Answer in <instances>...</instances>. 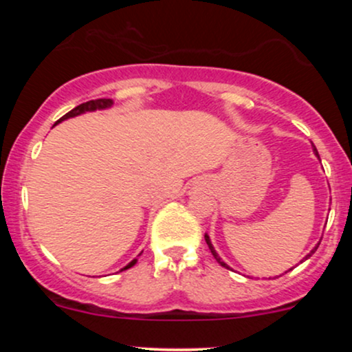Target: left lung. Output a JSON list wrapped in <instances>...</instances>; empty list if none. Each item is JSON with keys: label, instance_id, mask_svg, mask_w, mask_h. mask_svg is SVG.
I'll return each instance as SVG.
<instances>
[{"label": "left lung", "instance_id": "left-lung-1", "mask_svg": "<svg viewBox=\"0 0 352 352\" xmlns=\"http://www.w3.org/2000/svg\"><path fill=\"white\" fill-rule=\"evenodd\" d=\"M313 151H314V153H316V155H318V151H316V147H314V148H313ZM318 157H319V155H318ZM205 241H207V245H208L210 252H212V254H213V258H215V260L218 261V265H221V266H223V268H227V270H230V266H228L227 263H225V261H221V258H220V256H218V253L215 252V248H213V245H212V241H210V236H208V235H205ZM319 243H321V241H319ZM319 243H318L316 246H314V248H313V250H311V253H309V254H306V256H305V260H308V258L311 256V254H313L314 252H316V250H318V246H319Z\"/></svg>", "mask_w": 352, "mask_h": 352}]
</instances>
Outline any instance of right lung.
<instances>
[{"label": "right lung", "instance_id": "obj_1", "mask_svg": "<svg viewBox=\"0 0 352 352\" xmlns=\"http://www.w3.org/2000/svg\"><path fill=\"white\" fill-rule=\"evenodd\" d=\"M112 104H114V102H112V99H96V100H89V102L79 104L78 107L72 109V111L67 112L66 116L60 117V119H59L56 124H59L60 120L69 119V117H76V116L84 114V112H92V111H98V109H109V107L112 106ZM56 124H54V125H56ZM135 261H137V260H132L131 263H129V265L125 266V268H122V270H129V268H131V266H134ZM122 270H120V272H122Z\"/></svg>", "mask_w": 352, "mask_h": 352}]
</instances>
